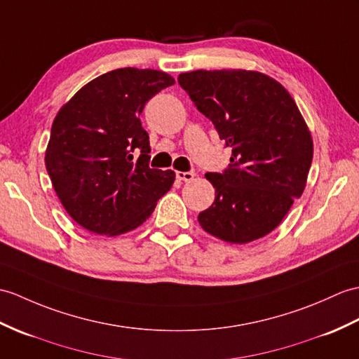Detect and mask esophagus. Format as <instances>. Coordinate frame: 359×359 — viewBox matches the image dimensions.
<instances>
[{
	"instance_id": "obj_1",
	"label": "esophagus",
	"mask_w": 359,
	"mask_h": 359,
	"mask_svg": "<svg viewBox=\"0 0 359 359\" xmlns=\"http://www.w3.org/2000/svg\"><path fill=\"white\" fill-rule=\"evenodd\" d=\"M176 176L179 180H183V182H191L194 179L196 172L194 171H177Z\"/></svg>"
}]
</instances>
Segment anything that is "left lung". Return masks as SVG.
Wrapping results in <instances>:
<instances>
[{"label": "left lung", "mask_w": 359, "mask_h": 359, "mask_svg": "<svg viewBox=\"0 0 359 359\" xmlns=\"http://www.w3.org/2000/svg\"><path fill=\"white\" fill-rule=\"evenodd\" d=\"M179 84L232 148L228 170L205 174L215 198L200 226L232 245L268 236L302 197L312 163V135L294 97L243 69L180 73Z\"/></svg>", "instance_id": "left-lung-1"}]
</instances>
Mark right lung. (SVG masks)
<instances>
[{
  "label": "right lung",
  "mask_w": 359,
  "mask_h": 359,
  "mask_svg": "<svg viewBox=\"0 0 359 359\" xmlns=\"http://www.w3.org/2000/svg\"><path fill=\"white\" fill-rule=\"evenodd\" d=\"M172 84L165 72L125 67L90 81L60 108L46 168L82 228L107 237L136 229L172 187L174 171L148 166L149 140L139 119L149 99Z\"/></svg>",
  "instance_id": "obj_1"
}]
</instances>
